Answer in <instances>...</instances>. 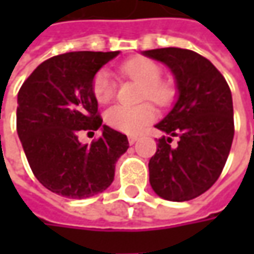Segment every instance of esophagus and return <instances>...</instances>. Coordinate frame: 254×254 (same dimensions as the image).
Wrapping results in <instances>:
<instances>
[{"label":"esophagus","instance_id":"esophagus-1","mask_svg":"<svg viewBox=\"0 0 254 254\" xmlns=\"http://www.w3.org/2000/svg\"><path fill=\"white\" fill-rule=\"evenodd\" d=\"M137 141H138V137H137V135H130V137H128V142H130V144H134V142Z\"/></svg>","mask_w":254,"mask_h":254}]
</instances>
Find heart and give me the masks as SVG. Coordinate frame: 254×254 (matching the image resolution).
Listing matches in <instances>:
<instances>
[{"label":"heart","mask_w":254,"mask_h":254,"mask_svg":"<svg viewBox=\"0 0 254 254\" xmlns=\"http://www.w3.org/2000/svg\"><path fill=\"white\" fill-rule=\"evenodd\" d=\"M120 73L127 79L142 84L140 94L141 100H150L157 106H167L172 100V87L162 82L161 66L151 59L132 58L120 66ZM92 92L97 103L107 104L112 102L117 92V83L112 73L102 69L94 74ZM104 120L114 130L127 134H137L155 120V110L150 103H144L140 106L117 104L106 112Z\"/></svg>","instance_id":"heart-1"}]
</instances>
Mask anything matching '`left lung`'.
I'll return each mask as SVG.
<instances>
[{"mask_svg": "<svg viewBox=\"0 0 254 254\" xmlns=\"http://www.w3.org/2000/svg\"><path fill=\"white\" fill-rule=\"evenodd\" d=\"M144 55L170 67L180 92L174 109L155 126L165 135L148 164L150 184L164 199L190 200L218 181L228 160L235 135L229 84L206 58L190 49L161 48Z\"/></svg>", "mask_w": 254, "mask_h": 254, "instance_id": "left-lung-1", "label": "left lung"}]
</instances>
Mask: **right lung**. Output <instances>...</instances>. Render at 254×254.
<instances>
[{"instance_id": "obj_1", "label": "right lung", "mask_w": 254, "mask_h": 254, "mask_svg": "<svg viewBox=\"0 0 254 254\" xmlns=\"http://www.w3.org/2000/svg\"><path fill=\"white\" fill-rule=\"evenodd\" d=\"M119 52H67L46 59L18 92L16 131L29 167L46 190L72 199L103 192L114 180L126 134L103 126L90 145L80 131L100 128L103 119L92 92L94 74Z\"/></svg>"}]
</instances>
